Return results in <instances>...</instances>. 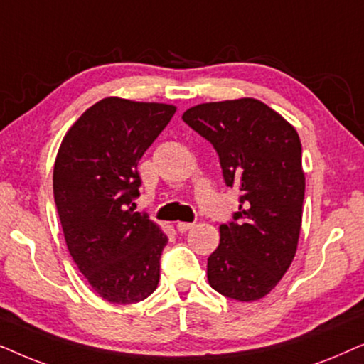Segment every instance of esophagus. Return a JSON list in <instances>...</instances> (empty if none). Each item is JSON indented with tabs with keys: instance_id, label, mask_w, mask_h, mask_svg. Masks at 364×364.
<instances>
[{
	"instance_id": "obj_1",
	"label": "esophagus",
	"mask_w": 364,
	"mask_h": 364,
	"mask_svg": "<svg viewBox=\"0 0 364 364\" xmlns=\"http://www.w3.org/2000/svg\"><path fill=\"white\" fill-rule=\"evenodd\" d=\"M193 223H183V221H179L178 225H176V228H178V231L179 232H186V231H190V230H193Z\"/></svg>"
}]
</instances>
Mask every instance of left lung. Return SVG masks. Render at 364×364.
Masks as SVG:
<instances>
[{
  "label": "left lung",
  "mask_w": 364,
  "mask_h": 364,
  "mask_svg": "<svg viewBox=\"0 0 364 364\" xmlns=\"http://www.w3.org/2000/svg\"><path fill=\"white\" fill-rule=\"evenodd\" d=\"M183 121L213 144L225 183L241 191L240 210L220 226L208 258V281L226 298H263L298 248L304 173L296 129L255 98L193 106Z\"/></svg>",
  "instance_id": "obj_1"
}]
</instances>
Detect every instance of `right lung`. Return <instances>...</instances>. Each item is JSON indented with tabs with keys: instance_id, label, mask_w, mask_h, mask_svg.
I'll return each mask as SVG.
<instances>
[{
	"instance_id": "obj_1",
	"label": "right lung",
	"mask_w": 364,
	"mask_h": 364,
	"mask_svg": "<svg viewBox=\"0 0 364 364\" xmlns=\"http://www.w3.org/2000/svg\"><path fill=\"white\" fill-rule=\"evenodd\" d=\"M174 111L111 96L86 109L58 149L53 193L66 246L109 303L143 301L158 287L168 236L133 201L141 186L138 161Z\"/></svg>"
}]
</instances>
